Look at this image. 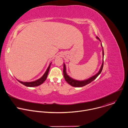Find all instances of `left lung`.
<instances>
[{"mask_svg": "<svg viewBox=\"0 0 128 128\" xmlns=\"http://www.w3.org/2000/svg\"><path fill=\"white\" fill-rule=\"evenodd\" d=\"M97 39H99V40L100 41V39H99V38L98 37H96ZM101 46H102V43H101ZM103 47V46H102ZM104 50H103V57L104 58ZM103 64H104V59L103 60V63L102 64V66L101 67V68L99 70V71L98 72V73H97L96 75H95L94 76H92V77L89 78L88 79L84 80V81H78V80H76L75 79H72V78L70 77L66 73V66L65 64H64V67H63V75H64V78L66 80V81L69 84H70L71 86H73V87H83L89 83H90L91 82H92L93 81H94L99 75V74L101 73L102 69H103Z\"/></svg>", "mask_w": 128, "mask_h": 128, "instance_id": "8db88e82", "label": "left lung"}]
</instances>
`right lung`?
Returning a JSON list of instances; mask_svg holds the SVG:
<instances>
[{"label": "right lung", "mask_w": 128, "mask_h": 128, "mask_svg": "<svg viewBox=\"0 0 128 128\" xmlns=\"http://www.w3.org/2000/svg\"><path fill=\"white\" fill-rule=\"evenodd\" d=\"M51 63L50 64L49 66H48L47 70L46 71L45 73H44V74L43 75V76L40 78V79L35 81H33V82H22V81H18L19 82H20V83H21L22 84L27 86V87H36V86H38L40 85H41V84H42L46 79L47 77V76H48V72H49V69H50V65H51Z\"/></svg>", "instance_id": "obj_1"}]
</instances>
